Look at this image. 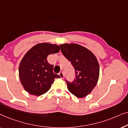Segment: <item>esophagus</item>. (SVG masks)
<instances>
[{"mask_svg": "<svg viewBox=\"0 0 128 128\" xmlns=\"http://www.w3.org/2000/svg\"><path fill=\"white\" fill-rule=\"evenodd\" d=\"M59 76H60L61 78H64V74H63V72H62V71L59 73Z\"/></svg>", "mask_w": 128, "mask_h": 128, "instance_id": "1", "label": "esophagus"}]
</instances>
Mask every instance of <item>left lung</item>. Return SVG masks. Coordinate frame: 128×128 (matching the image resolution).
<instances>
[{
	"label": "left lung",
	"instance_id": "obj_1",
	"mask_svg": "<svg viewBox=\"0 0 128 128\" xmlns=\"http://www.w3.org/2000/svg\"><path fill=\"white\" fill-rule=\"evenodd\" d=\"M61 50L71 61L76 70V80L66 81L67 88L78 98H84L96 86L100 76V65L96 56L86 47L78 44H60Z\"/></svg>",
	"mask_w": 128,
	"mask_h": 128
}]
</instances>
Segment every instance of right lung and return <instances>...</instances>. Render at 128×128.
Segmentation results:
<instances>
[{"label": "right lung", "instance_id": "right-lung-1", "mask_svg": "<svg viewBox=\"0 0 128 128\" xmlns=\"http://www.w3.org/2000/svg\"><path fill=\"white\" fill-rule=\"evenodd\" d=\"M60 47L48 42L37 44L24 56L18 68V76L24 89L30 94L40 96L50 89L58 75L53 72V65L47 61L50 54L58 52Z\"/></svg>", "mask_w": 128, "mask_h": 128}]
</instances>
